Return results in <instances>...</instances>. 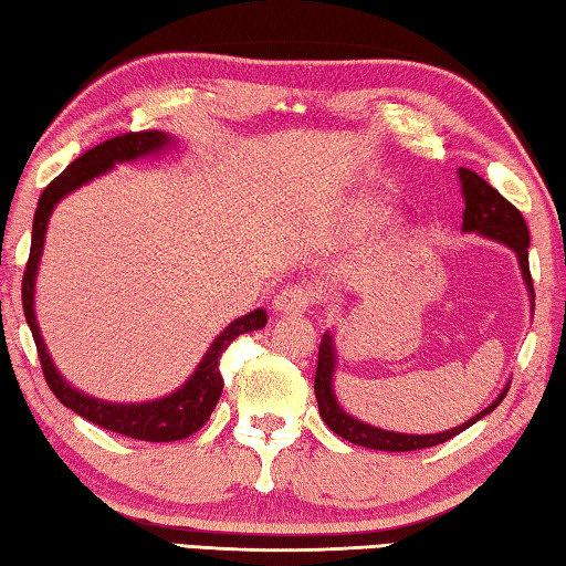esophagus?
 <instances>
[{"label": "esophagus", "instance_id": "34e87169", "mask_svg": "<svg viewBox=\"0 0 566 566\" xmlns=\"http://www.w3.org/2000/svg\"><path fill=\"white\" fill-rule=\"evenodd\" d=\"M313 301H315V293L308 289V285H291V289H285L275 295L273 311L277 315L305 313L311 308Z\"/></svg>", "mask_w": 566, "mask_h": 566}]
</instances>
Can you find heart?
<instances>
[{
    "mask_svg": "<svg viewBox=\"0 0 566 566\" xmlns=\"http://www.w3.org/2000/svg\"><path fill=\"white\" fill-rule=\"evenodd\" d=\"M388 216H390L388 208H385L380 201H375V198H358V201L348 208L350 221L363 228H378L388 221Z\"/></svg>",
    "mask_w": 566,
    "mask_h": 566,
    "instance_id": "1",
    "label": "heart"
}]
</instances>
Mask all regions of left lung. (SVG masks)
<instances>
[{"mask_svg":"<svg viewBox=\"0 0 566 566\" xmlns=\"http://www.w3.org/2000/svg\"><path fill=\"white\" fill-rule=\"evenodd\" d=\"M458 178L462 186V198H464V213H462V233H478L488 241L500 243L517 255L522 281L527 285L530 303L534 311V289H532V275H530V231L527 223H524L522 213L514 208L510 201L494 191V188L480 178L470 168H458ZM335 365H338V350H335V335L325 331L318 350V370H315V400H318V410L323 422L328 428L340 434L343 440L353 444H360V448L370 450H382V452H410V450H422L432 448V444L448 442L454 434L462 430L472 428L474 422L482 420L484 415H490L497 405L504 400V395L510 390V382L504 385V390L494 398L488 408L474 415L468 422L458 424V428L444 430V432H432V434H408V432H392L375 428V424L363 422L353 418L350 412L343 410V405L335 398Z\"/></svg>","mask_w":566,"mask_h":566,"instance_id":"8db88e82","label":"left lung"}]
</instances>
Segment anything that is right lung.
<instances>
[{"label":"right lung","mask_w":566,"mask_h":566,"mask_svg":"<svg viewBox=\"0 0 566 566\" xmlns=\"http://www.w3.org/2000/svg\"><path fill=\"white\" fill-rule=\"evenodd\" d=\"M171 148H176V138L171 134L138 132V134H124V136L108 138V142L94 146L92 151L82 154L76 161L69 164L64 171L44 188L42 198H39L34 226H32V248H29V261H27V271L22 281L24 318H27L29 331L34 335L44 378L49 382V388H52V392L56 395V400L62 402L64 408L82 415L84 420L98 424V428H106L112 432L126 434V438L146 440V442L184 440L188 434H193L203 428L206 420L211 418V412L223 390V378H221V370H218L223 350L238 338V335L265 328L268 313L263 308H255L248 315H243V318H235L233 323H228L226 328L216 335V340L208 345V350L201 358V363H198V368L191 373V378H188L181 388H176L174 392H168L164 398H156V400H146V402H108V400L94 398V395L76 390L74 385L66 382L64 375L59 373L52 355L46 350L42 331H39L36 313H34V291H36L39 263H42V253H44L46 226L56 203L69 193H74L76 188L94 181L96 176L112 171L116 164H132V161H138V158L171 151Z\"/></svg>","instance_id":"right-lung-1"}]
</instances>
